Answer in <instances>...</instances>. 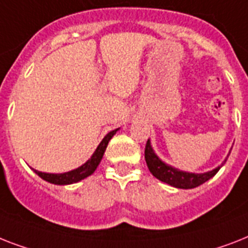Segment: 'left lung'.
Listing matches in <instances>:
<instances>
[{
    "instance_id": "obj_1",
    "label": "left lung",
    "mask_w": 248,
    "mask_h": 248,
    "mask_svg": "<svg viewBox=\"0 0 248 248\" xmlns=\"http://www.w3.org/2000/svg\"><path fill=\"white\" fill-rule=\"evenodd\" d=\"M144 158H146V162H147L148 170L151 171L154 177L164 182V183L170 184V186H173L175 188H182V189L196 188L201 186L202 183H205V182H207V180L211 179L219 171V169L227 161V158H225L220 166H217V168H215L211 171H206V173L196 174L182 171V170L175 169L173 166L168 165L164 161H161L155 152H154V150H152L150 140H147L146 148H144Z\"/></svg>"
}]
</instances>
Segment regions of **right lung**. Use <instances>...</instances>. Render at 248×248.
<instances>
[{
	"instance_id": "right-lung-1",
	"label": "right lung",
	"mask_w": 248,
	"mask_h": 248,
	"mask_svg": "<svg viewBox=\"0 0 248 248\" xmlns=\"http://www.w3.org/2000/svg\"><path fill=\"white\" fill-rule=\"evenodd\" d=\"M119 130L115 129L108 132L105 138L101 140V143L97 146L96 151L93 152V155L91 156V158L88 161H86L82 166H79L77 169L70 170V171H66V173H61V174H51V173H42V171H38V170H34L35 174H38L39 177L45 179L46 182H49L52 184H59V186H65V184H73L77 183V182H80L84 178L90 177L91 174L94 173V170L97 169V166L102 160V156L105 154V150L108 147V142L111 140L114 134Z\"/></svg>"
}]
</instances>
